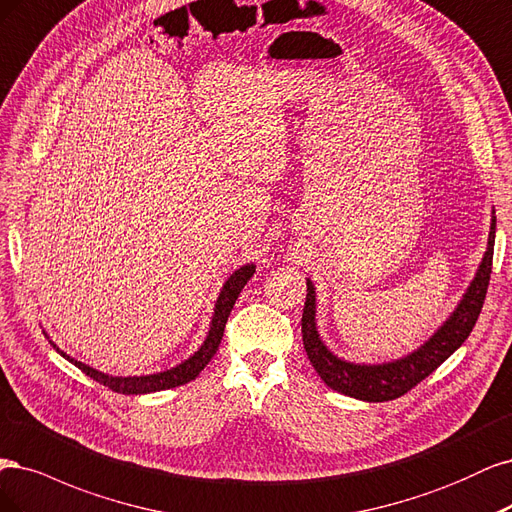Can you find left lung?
Listing matches in <instances>:
<instances>
[{
	"label": "left lung",
	"mask_w": 512,
	"mask_h": 512,
	"mask_svg": "<svg viewBox=\"0 0 512 512\" xmlns=\"http://www.w3.org/2000/svg\"><path fill=\"white\" fill-rule=\"evenodd\" d=\"M493 242H496V217L491 219L485 257L468 291L464 293V298L453 310V315L417 351L408 353L402 359L389 361V364H351V361H344L327 349L317 332L315 285H312V280H306L308 293L302 315V340L310 364L323 378V383L338 393L351 395V398L364 402H389L408 393L412 387H417L425 376H430L444 359H449L466 342L472 327L476 325L489 287Z\"/></svg>",
	"instance_id": "1"
}]
</instances>
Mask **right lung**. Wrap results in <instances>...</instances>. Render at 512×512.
<instances>
[{"mask_svg": "<svg viewBox=\"0 0 512 512\" xmlns=\"http://www.w3.org/2000/svg\"><path fill=\"white\" fill-rule=\"evenodd\" d=\"M253 274H255V266H253V263H246V266H242L240 270H236L232 276L225 280V285H223L219 298H217V304H214V315H212L210 329H208V336H206L204 344L187 361H183V364H178L176 368H170L166 372L146 374V376H110V374H104V372L95 370L87 364H82V361H76L70 355H65L63 351L57 349V344H53V346L78 370H82L87 376H91L93 381H97L100 385H104L112 391H117V393L140 395V393H153V391L180 387V385L193 381V378L206 368V364L214 357V353L219 351V344L223 340V332H225V323H227L229 312H232L240 291L244 289L246 283H249Z\"/></svg>", "mask_w": 512, "mask_h": 512, "instance_id": "1", "label": "right lung"}]
</instances>
